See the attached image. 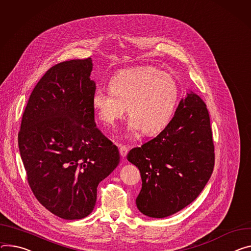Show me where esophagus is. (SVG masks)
Masks as SVG:
<instances>
[{"mask_svg":"<svg viewBox=\"0 0 251 251\" xmlns=\"http://www.w3.org/2000/svg\"><path fill=\"white\" fill-rule=\"evenodd\" d=\"M128 153V148L124 145H120V155L122 158H125Z\"/></svg>","mask_w":251,"mask_h":251,"instance_id":"1","label":"esophagus"}]
</instances>
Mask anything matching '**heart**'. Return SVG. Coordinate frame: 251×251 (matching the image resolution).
Returning <instances> with one entry per match:
<instances>
[{"label": "heart", "instance_id": "obj_1", "mask_svg": "<svg viewBox=\"0 0 251 251\" xmlns=\"http://www.w3.org/2000/svg\"><path fill=\"white\" fill-rule=\"evenodd\" d=\"M109 90H96L92 106L98 118L107 125L120 119L125 106L130 116L127 131L139 130L153 135L163 130L172 118L179 91L174 78L151 66L119 71L109 82Z\"/></svg>", "mask_w": 251, "mask_h": 251}]
</instances>
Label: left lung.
Instances as JSON below:
<instances>
[{"label": "left lung", "instance_id": "1", "mask_svg": "<svg viewBox=\"0 0 251 251\" xmlns=\"http://www.w3.org/2000/svg\"><path fill=\"white\" fill-rule=\"evenodd\" d=\"M127 160L141 173L142 188L136 198L141 213L164 218L186 207L207 184L214 167L206 104L187 91L165 129L130 150Z\"/></svg>", "mask_w": 251, "mask_h": 251}]
</instances>
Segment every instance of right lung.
Returning a JSON list of instances; mask_svg holds the SVG:
<instances>
[{
  "mask_svg": "<svg viewBox=\"0 0 251 251\" xmlns=\"http://www.w3.org/2000/svg\"><path fill=\"white\" fill-rule=\"evenodd\" d=\"M92 69L91 58L49 69L31 93L18 135L34 195L67 220L93 211L98 184L120 162L117 146L95 124Z\"/></svg>",
  "mask_w": 251,
  "mask_h": 251,
  "instance_id": "add662e5",
  "label": "right lung"
}]
</instances>
